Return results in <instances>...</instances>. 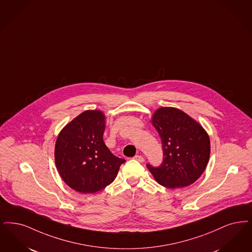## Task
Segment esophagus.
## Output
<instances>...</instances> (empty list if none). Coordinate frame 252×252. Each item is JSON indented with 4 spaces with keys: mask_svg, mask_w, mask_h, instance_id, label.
Instances as JSON below:
<instances>
[{
    "mask_svg": "<svg viewBox=\"0 0 252 252\" xmlns=\"http://www.w3.org/2000/svg\"><path fill=\"white\" fill-rule=\"evenodd\" d=\"M133 158H134L135 160H137V161L144 162V158H143L142 156H140V155H137V156H135Z\"/></svg>",
    "mask_w": 252,
    "mask_h": 252,
    "instance_id": "34e87169",
    "label": "esophagus"
}]
</instances>
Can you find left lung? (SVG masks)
Wrapping results in <instances>:
<instances>
[{"instance_id": "obj_1", "label": "left lung", "mask_w": 252, "mask_h": 252, "mask_svg": "<svg viewBox=\"0 0 252 252\" xmlns=\"http://www.w3.org/2000/svg\"><path fill=\"white\" fill-rule=\"evenodd\" d=\"M152 124L161 139L163 161L147 164L155 179L168 189L188 187L204 171L210 156V140L200 124L175 108H160Z\"/></svg>"}]
</instances>
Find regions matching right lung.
<instances>
[{
    "label": "right lung",
    "instance_id": "obj_1",
    "mask_svg": "<svg viewBox=\"0 0 252 252\" xmlns=\"http://www.w3.org/2000/svg\"><path fill=\"white\" fill-rule=\"evenodd\" d=\"M104 130L103 112L86 111L61 131L55 143V164L72 189L83 194L99 191L113 182L126 162L106 146Z\"/></svg>",
    "mask_w": 252,
    "mask_h": 252
}]
</instances>
